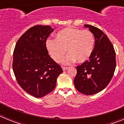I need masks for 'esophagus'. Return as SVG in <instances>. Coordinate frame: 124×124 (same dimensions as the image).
<instances>
[{"label": "esophagus", "mask_w": 124, "mask_h": 124, "mask_svg": "<svg viewBox=\"0 0 124 124\" xmlns=\"http://www.w3.org/2000/svg\"><path fill=\"white\" fill-rule=\"evenodd\" d=\"M68 68V67H62V69H63V71H66V70H67Z\"/></svg>", "instance_id": "1"}]
</instances>
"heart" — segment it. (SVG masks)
I'll return each instance as SVG.
<instances>
[{"label": "heart", "mask_w": 124, "mask_h": 124, "mask_svg": "<svg viewBox=\"0 0 124 124\" xmlns=\"http://www.w3.org/2000/svg\"><path fill=\"white\" fill-rule=\"evenodd\" d=\"M95 45L94 37L91 31L73 27L63 28L57 33L55 40L49 39L46 46L49 54L56 62H60L66 53L68 55L63 61L70 64L76 61L83 63L89 59Z\"/></svg>", "instance_id": "heart-1"}]
</instances>
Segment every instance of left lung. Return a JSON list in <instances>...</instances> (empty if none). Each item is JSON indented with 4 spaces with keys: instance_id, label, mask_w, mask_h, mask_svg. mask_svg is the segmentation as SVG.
Here are the masks:
<instances>
[{
    "instance_id": "8db88e82",
    "label": "left lung",
    "mask_w": 124,
    "mask_h": 124,
    "mask_svg": "<svg viewBox=\"0 0 124 124\" xmlns=\"http://www.w3.org/2000/svg\"><path fill=\"white\" fill-rule=\"evenodd\" d=\"M94 35L95 45L89 60L76 67L74 79L75 87L85 95H93L102 91L109 84L116 67V53L109 38L102 30L84 25Z\"/></svg>"
}]
</instances>
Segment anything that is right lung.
I'll return each mask as SVG.
<instances>
[{
    "mask_svg": "<svg viewBox=\"0 0 124 124\" xmlns=\"http://www.w3.org/2000/svg\"><path fill=\"white\" fill-rule=\"evenodd\" d=\"M54 28L36 25L18 39L13 54L12 68L20 87L33 97L40 98L51 93L63 70L50 58L46 41Z\"/></svg>",
    "mask_w": 124,
    "mask_h": 124,
    "instance_id": "right-lung-1",
    "label": "right lung"
}]
</instances>
